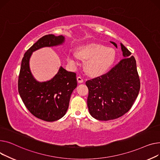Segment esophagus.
<instances>
[{
    "label": "esophagus",
    "mask_w": 160,
    "mask_h": 160,
    "mask_svg": "<svg viewBox=\"0 0 160 160\" xmlns=\"http://www.w3.org/2000/svg\"><path fill=\"white\" fill-rule=\"evenodd\" d=\"M77 80H78V82L79 83H82V82H84V80H83L82 78H81V76L78 77V78H77Z\"/></svg>",
    "instance_id": "1"
}]
</instances>
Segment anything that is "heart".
I'll return each instance as SVG.
<instances>
[{"instance_id": "heart-1", "label": "heart", "mask_w": 160, "mask_h": 160, "mask_svg": "<svg viewBox=\"0 0 160 160\" xmlns=\"http://www.w3.org/2000/svg\"><path fill=\"white\" fill-rule=\"evenodd\" d=\"M79 58L87 60L85 69L91 76H97L105 73L116 59L115 50L99 43H88L81 46L78 53L70 52L67 61L72 67L79 65Z\"/></svg>"}]
</instances>
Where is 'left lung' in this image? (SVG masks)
I'll use <instances>...</instances> for the list:
<instances>
[{
    "mask_svg": "<svg viewBox=\"0 0 160 160\" xmlns=\"http://www.w3.org/2000/svg\"><path fill=\"white\" fill-rule=\"evenodd\" d=\"M116 48L117 44L111 42ZM123 59L107 73L88 80L87 106L90 115L100 121L117 119L132 107L140 89L134 56L121 43Z\"/></svg>",
    "mask_w": 160,
    "mask_h": 160,
    "instance_id": "left-lung-1",
    "label": "left lung"
}]
</instances>
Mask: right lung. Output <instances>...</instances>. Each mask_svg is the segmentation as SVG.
<instances>
[{
  "label": "right lung",
  "mask_w": 160,
  "mask_h": 160,
  "mask_svg": "<svg viewBox=\"0 0 160 160\" xmlns=\"http://www.w3.org/2000/svg\"><path fill=\"white\" fill-rule=\"evenodd\" d=\"M64 42L62 35L53 34L41 37L24 53L18 80V90L24 105L36 118L46 121H55L67 112L72 92L77 87L76 73L62 67L50 80L37 81L30 69L32 53L43 47H52Z\"/></svg>",
  "instance_id": "right-lung-1"
}]
</instances>
